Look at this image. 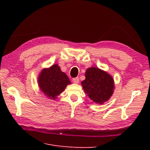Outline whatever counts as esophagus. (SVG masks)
Masks as SVG:
<instances>
[{
  "label": "esophagus",
  "mask_w": 150,
  "mask_h": 150,
  "mask_svg": "<svg viewBox=\"0 0 150 150\" xmlns=\"http://www.w3.org/2000/svg\"><path fill=\"white\" fill-rule=\"evenodd\" d=\"M72 81H73L74 83L78 84L79 82V78H78V77H77V78H73V79H72Z\"/></svg>",
  "instance_id": "esophagus-1"
}]
</instances>
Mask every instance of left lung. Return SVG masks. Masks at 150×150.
<instances>
[{"instance_id": "1", "label": "left lung", "mask_w": 150, "mask_h": 150, "mask_svg": "<svg viewBox=\"0 0 150 150\" xmlns=\"http://www.w3.org/2000/svg\"><path fill=\"white\" fill-rule=\"evenodd\" d=\"M82 86L84 93L96 104L109 100L114 89V80L106 72L96 67H89L85 74Z\"/></svg>"}]
</instances>
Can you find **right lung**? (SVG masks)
<instances>
[{"mask_svg": "<svg viewBox=\"0 0 150 150\" xmlns=\"http://www.w3.org/2000/svg\"><path fill=\"white\" fill-rule=\"evenodd\" d=\"M39 86L42 92L49 99H55L64 91L71 81L67 76L61 71L57 64L40 72L38 79Z\"/></svg>", "mask_w": 150, "mask_h": 150, "instance_id": "1", "label": "right lung"}]
</instances>
